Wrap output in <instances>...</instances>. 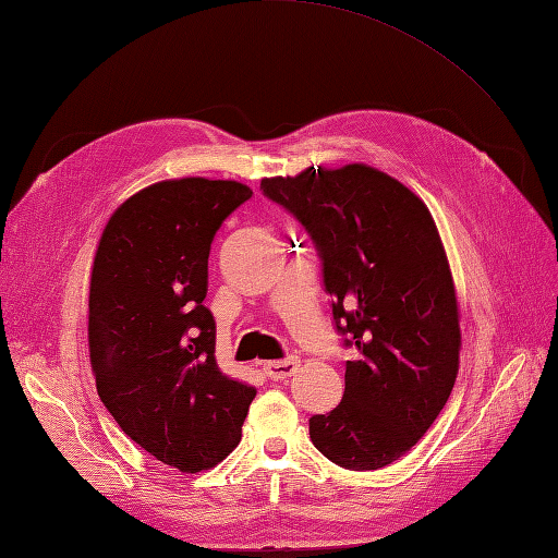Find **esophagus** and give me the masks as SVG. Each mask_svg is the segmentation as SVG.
<instances>
[{
	"instance_id": "34e87169",
	"label": "esophagus",
	"mask_w": 558,
	"mask_h": 558,
	"mask_svg": "<svg viewBox=\"0 0 558 558\" xmlns=\"http://www.w3.org/2000/svg\"><path fill=\"white\" fill-rule=\"evenodd\" d=\"M298 367H300V361L293 359V356H291V359H283V361H269V363L263 365L265 375H267L269 379H275V381H281V379H286V377L295 375Z\"/></svg>"
}]
</instances>
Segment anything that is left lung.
<instances>
[{
  "label": "left lung",
  "mask_w": 558,
  "mask_h": 558,
  "mask_svg": "<svg viewBox=\"0 0 558 558\" xmlns=\"http://www.w3.org/2000/svg\"><path fill=\"white\" fill-rule=\"evenodd\" d=\"M260 191L310 234L335 330L359 351L342 402L310 418L312 442L347 470H379L430 428L459 373V307L433 216L367 165L310 167Z\"/></svg>",
  "instance_id": "1"
}]
</instances>
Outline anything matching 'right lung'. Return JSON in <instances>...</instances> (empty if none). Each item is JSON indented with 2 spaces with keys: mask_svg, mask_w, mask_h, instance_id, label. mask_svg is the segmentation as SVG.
Returning <instances> with one entry per match:
<instances>
[{
  "mask_svg": "<svg viewBox=\"0 0 558 558\" xmlns=\"http://www.w3.org/2000/svg\"><path fill=\"white\" fill-rule=\"evenodd\" d=\"M238 181L174 179L125 199L99 240L88 300L97 393L116 424L181 472L240 445L256 388L216 365L205 307L218 228L251 197Z\"/></svg>",
  "mask_w": 558,
  "mask_h": 558,
  "instance_id": "right-lung-1",
  "label": "right lung"
}]
</instances>
